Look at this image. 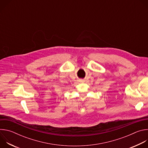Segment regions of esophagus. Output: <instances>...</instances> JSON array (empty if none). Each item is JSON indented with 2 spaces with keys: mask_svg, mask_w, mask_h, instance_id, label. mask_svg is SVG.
Listing matches in <instances>:
<instances>
[{
  "mask_svg": "<svg viewBox=\"0 0 148 148\" xmlns=\"http://www.w3.org/2000/svg\"><path fill=\"white\" fill-rule=\"evenodd\" d=\"M81 81H82V80H81Z\"/></svg>",
  "mask_w": 148,
  "mask_h": 148,
  "instance_id": "obj_1",
  "label": "esophagus"
}]
</instances>
